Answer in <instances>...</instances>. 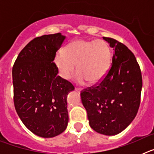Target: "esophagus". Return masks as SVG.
<instances>
[{
  "label": "esophagus",
  "instance_id": "34e87169",
  "mask_svg": "<svg viewBox=\"0 0 154 154\" xmlns=\"http://www.w3.org/2000/svg\"><path fill=\"white\" fill-rule=\"evenodd\" d=\"M75 90L76 91V92H80L82 91V89H80V88H75Z\"/></svg>",
  "mask_w": 154,
  "mask_h": 154
}]
</instances>
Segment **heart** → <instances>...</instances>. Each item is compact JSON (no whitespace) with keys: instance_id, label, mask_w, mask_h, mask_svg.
Listing matches in <instances>:
<instances>
[{"instance_id":"heart-1","label":"heart","mask_w":154,"mask_h":154,"mask_svg":"<svg viewBox=\"0 0 154 154\" xmlns=\"http://www.w3.org/2000/svg\"><path fill=\"white\" fill-rule=\"evenodd\" d=\"M54 62L60 76L68 79L74 72L77 64L79 72L75 81L82 84L88 81L96 84L106 77L112 62V51L103 40L75 39L55 53Z\"/></svg>"}]
</instances>
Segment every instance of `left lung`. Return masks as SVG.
I'll use <instances>...</instances> for the list:
<instances>
[{
    "label": "left lung",
    "instance_id": "8db88e82",
    "mask_svg": "<svg viewBox=\"0 0 154 154\" xmlns=\"http://www.w3.org/2000/svg\"><path fill=\"white\" fill-rule=\"evenodd\" d=\"M115 53L109 71L96 86L81 92L89 126L103 135L124 130L135 118L140 103L142 75L135 56L126 45L103 37Z\"/></svg>",
    "mask_w": 154,
    "mask_h": 154
}]
</instances>
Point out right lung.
Returning <instances> with one entry per match:
<instances>
[{
    "label": "right lung",
    "mask_w": 154,
    "mask_h": 154,
    "mask_svg": "<svg viewBox=\"0 0 154 154\" xmlns=\"http://www.w3.org/2000/svg\"><path fill=\"white\" fill-rule=\"evenodd\" d=\"M66 37L61 33L35 38L19 53L12 69L14 103L24 126L43 138L65 131L67 96L74 86L58 75L55 53Z\"/></svg>",
    "instance_id": "add662e5"
}]
</instances>
